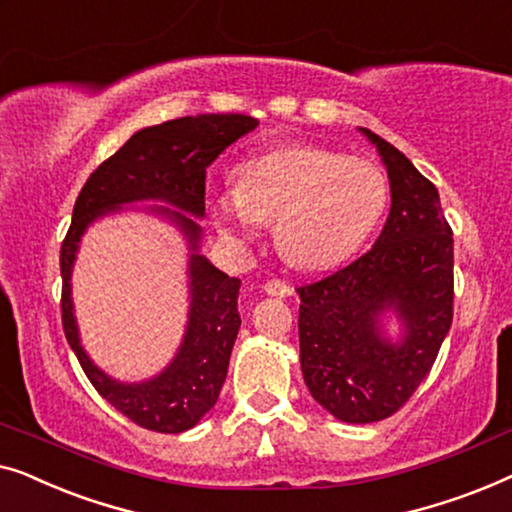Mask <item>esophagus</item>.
Segmentation results:
<instances>
[{
  "mask_svg": "<svg viewBox=\"0 0 512 512\" xmlns=\"http://www.w3.org/2000/svg\"><path fill=\"white\" fill-rule=\"evenodd\" d=\"M264 292L271 294V297H290L292 287L283 278H269L264 283Z\"/></svg>",
  "mask_w": 512,
  "mask_h": 512,
  "instance_id": "1",
  "label": "esophagus"
}]
</instances>
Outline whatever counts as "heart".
Returning a JSON list of instances; mask_svg holds the SVG:
<instances>
[{
  "label": "heart",
  "instance_id": "b5f03b06",
  "mask_svg": "<svg viewBox=\"0 0 512 512\" xmlns=\"http://www.w3.org/2000/svg\"><path fill=\"white\" fill-rule=\"evenodd\" d=\"M390 204V181L378 162L338 150L290 143L250 157L236 185L215 192L211 213L222 234L255 239L273 220V241L301 269H329L373 234Z\"/></svg>",
  "mask_w": 512,
  "mask_h": 512
}]
</instances>
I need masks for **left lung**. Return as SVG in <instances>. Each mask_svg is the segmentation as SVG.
<instances>
[{
	"mask_svg": "<svg viewBox=\"0 0 512 512\" xmlns=\"http://www.w3.org/2000/svg\"><path fill=\"white\" fill-rule=\"evenodd\" d=\"M359 132L383 157L390 215L369 253L297 292L308 392L336 420L369 424L397 413L429 376L452 325L455 253L436 185L392 143ZM387 310L404 325L399 342L382 336Z\"/></svg>",
	"mask_w": 512,
	"mask_h": 512,
	"instance_id": "left-lung-1",
	"label": "left lung"
}]
</instances>
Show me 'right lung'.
<instances>
[{
    "mask_svg": "<svg viewBox=\"0 0 512 512\" xmlns=\"http://www.w3.org/2000/svg\"><path fill=\"white\" fill-rule=\"evenodd\" d=\"M255 127L257 120L250 115L206 113L141 129L118 153L92 171L74 204L71 227L60 250L64 336L95 390L143 429L181 434L192 429L220 397L229 355L241 327L236 306L241 280L229 278L197 253L201 227L191 215L204 218L206 213L208 164ZM134 200H164L179 208L178 212L177 207L151 210L174 221L191 243V315L182 348L167 370L143 384H118L84 355L77 338L68 280L84 229L102 214Z\"/></svg>",
    "mask_w": 512,
    "mask_h": 512,
    "instance_id": "obj_1",
    "label": "right lung"
}]
</instances>
